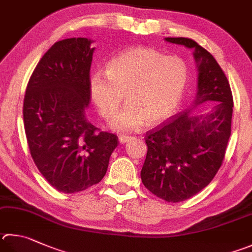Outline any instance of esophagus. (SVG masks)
Masks as SVG:
<instances>
[{"label": "esophagus", "mask_w": 252, "mask_h": 252, "mask_svg": "<svg viewBox=\"0 0 252 252\" xmlns=\"http://www.w3.org/2000/svg\"><path fill=\"white\" fill-rule=\"evenodd\" d=\"M131 140V136H129V135H125V134H121V135H119V142H120V143H126V142H129Z\"/></svg>", "instance_id": "esophagus-1"}]
</instances>
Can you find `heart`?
Instances as JSON below:
<instances>
[{"instance_id":"heart-1","label":"heart","mask_w":252,"mask_h":252,"mask_svg":"<svg viewBox=\"0 0 252 252\" xmlns=\"http://www.w3.org/2000/svg\"><path fill=\"white\" fill-rule=\"evenodd\" d=\"M189 79L184 58L167 56L151 47L127 49L109 62L106 72L95 71L90 94L100 114L112 120L118 131L140 130L145 123L157 125L176 110Z\"/></svg>"}]
</instances>
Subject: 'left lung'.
Returning a JSON list of instances; mask_svg holds the SVG:
<instances>
[{
	"label": "left lung",
	"mask_w": 252,
	"mask_h": 252,
	"mask_svg": "<svg viewBox=\"0 0 252 252\" xmlns=\"http://www.w3.org/2000/svg\"><path fill=\"white\" fill-rule=\"evenodd\" d=\"M165 39L195 49L199 71L195 104L216 102L205 116L177 114L146 132L142 183L158 197L178 203L199 193L220 168L231 132L234 98L229 81L212 54L190 38Z\"/></svg>",
	"instance_id": "1"
}]
</instances>
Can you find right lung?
Segmentation results:
<instances>
[{
    "instance_id": "right-lung-1",
    "label": "right lung",
    "mask_w": 252,
    "mask_h": 252,
    "mask_svg": "<svg viewBox=\"0 0 252 252\" xmlns=\"http://www.w3.org/2000/svg\"><path fill=\"white\" fill-rule=\"evenodd\" d=\"M91 40H59L40 58L26 87L23 118L32 158L50 185L66 194L98 184L118 136L87 121L91 99Z\"/></svg>"
}]
</instances>
